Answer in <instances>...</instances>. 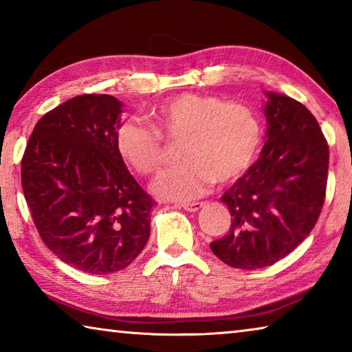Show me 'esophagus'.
<instances>
[{
    "label": "esophagus",
    "mask_w": 352,
    "mask_h": 352,
    "mask_svg": "<svg viewBox=\"0 0 352 352\" xmlns=\"http://www.w3.org/2000/svg\"><path fill=\"white\" fill-rule=\"evenodd\" d=\"M204 201H192V204H183L182 206H183V210H186V211H189V212H195V211H199L200 208H204Z\"/></svg>",
    "instance_id": "34e87169"
}]
</instances>
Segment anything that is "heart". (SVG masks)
Masks as SVG:
<instances>
[{"label": "heart", "instance_id": "b5f03b06", "mask_svg": "<svg viewBox=\"0 0 352 352\" xmlns=\"http://www.w3.org/2000/svg\"><path fill=\"white\" fill-rule=\"evenodd\" d=\"M153 127L127 119L116 130L121 157L141 175H152L166 162L164 140L180 142L183 163L153 183V192L172 200H192L216 182L245 174L262 142V124L252 107L211 94L182 93L151 111Z\"/></svg>", "mask_w": 352, "mask_h": 352}]
</instances>
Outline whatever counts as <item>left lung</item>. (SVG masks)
<instances>
[{"instance_id": "1", "label": "left lung", "mask_w": 352, "mask_h": 352, "mask_svg": "<svg viewBox=\"0 0 352 352\" xmlns=\"http://www.w3.org/2000/svg\"><path fill=\"white\" fill-rule=\"evenodd\" d=\"M267 96L264 148L220 199L231 225L210 243L234 269H262L294 252L317 223L326 199L329 147L318 121L295 99Z\"/></svg>"}]
</instances>
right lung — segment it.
<instances>
[{
  "label": "right lung",
  "instance_id": "1",
  "mask_svg": "<svg viewBox=\"0 0 352 352\" xmlns=\"http://www.w3.org/2000/svg\"><path fill=\"white\" fill-rule=\"evenodd\" d=\"M121 107L110 94H82L35 124L21 158V186L41 241L91 275L132 264L151 236L155 200L116 147Z\"/></svg>",
  "mask_w": 352,
  "mask_h": 352
}]
</instances>
